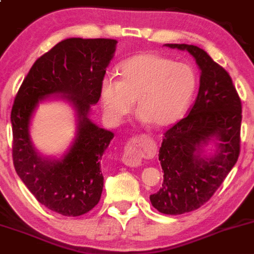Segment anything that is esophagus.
Returning a JSON list of instances; mask_svg holds the SVG:
<instances>
[{"mask_svg":"<svg viewBox=\"0 0 254 254\" xmlns=\"http://www.w3.org/2000/svg\"><path fill=\"white\" fill-rule=\"evenodd\" d=\"M140 151V142L132 141L129 142L125 147V153L123 156V162L129 167H139L141 166V160L139 157Z\"/></svg>","mask_w":254,"mask_h":254,"instance_id":"1","label":"esophagus"}]
</instances>
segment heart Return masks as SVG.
Listing matches in <instances>:
<instances>
[{"instance_id":"heart-1","label":"heart","mask_w":254,"mask_h":254,"mask_svg":"<svg viewBox=\"0 0 254 254\" xmlns=\"http://www.w3.org/2000/svg\"><path fill=\"white\" fill-rule=\"evenodd\" d=\"M119 79L106 76L99 84L104 117L119 124L132 111L134 101L142 124L165 127L176 123L194 96L196 78L193 68L157 54H139L118 67Z\"/></svg>"}]
</instances>
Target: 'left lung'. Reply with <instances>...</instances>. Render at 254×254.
Returning <instances> with one entry per match:
<instances>
[{
    "instance_id": "8db88e82",
    "label": "left lung",
    "mask_w": 254,
    "mask_h": 254,
    "mask_svg": "<svg viewBox=\"0 0 254 254\" xmlns=\"http://www.w3.org/2000/svg\"><path fill=\"white\" fill-rule=\"evenodd\" d=\"M187 50L200 68V86L190 112L167 130L158 160L163 170L160 190L151 194L162 214L181 215L199 209L222 184L240 155L242 106L232 79L203 49L165 44ZM214 143V152L204 147Z\"/></svg>"
}]
</instances>
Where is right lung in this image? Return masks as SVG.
<instances>
[{
	"mask_svg": "<svg viewBox=\"0 0 254 254\" xmlns=\"http://www.w3.org/2000/svg\"><path fill=\"white\" fill-rule=\"evenodd\" d=\"M117 43L82 38L58 43L35 61L12 107V156L17 175L40 204L64 216L86 214L101 199V160L114 134L94 124L89 113L99 101V84ZM51 96L65 99L76 113L75 139L60 159L40 155L30 137L35 109Z\"/></svg>",
	"mask_w": 254,
	"mask_h": 254,
	"instance_id": "obj_1",
	"label": "right lung"
}]
</instances>
